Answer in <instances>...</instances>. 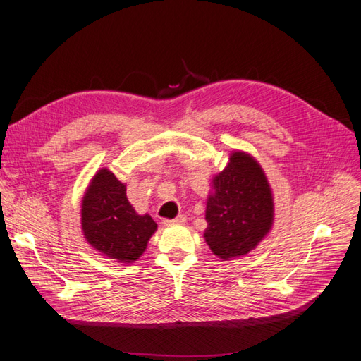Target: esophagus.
I'll return each instance as SVG.
<instances>
[{
  "mask_svg": "<svg viewBox=\"0 0 361 361\" xmlns=\"http://www.w3.org/2000/svg\"><path fill=\"white\" fill-rule=\"evenodd\" d=\"M185 221H187V218H185V215H179L176 218H173V220H164V224H166V226H174V224H185Z\"/></svg>",
  "mask_w": 361,
  "mask_h": 361,
  "instance_id": "34e87169",
  "label": "esophagus"
}]
</instances>
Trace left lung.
I'll return each instance as SVG.
<instances>
[{"instance_id": "8db88e82", "label": "left lung", "mask_w": 361, "mask_h": 361, "mask_svg": "<svg viewBox=\"0 0 361 361\" xmlns=\"http://www.w3.org/2000/svg\"><path fill=\"white\" fill-rule=\"evenodd\" d=\"M211 183L204 241L223 260L245 256L274 223V197L267 174L255 157L233 150L224 170L216 173Z\"/></svg>"}]
</instances>
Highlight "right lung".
<instances>
[{
  "instance_id": "1",
  "label": "right lung",
  "mask_w": 361,
  "mask_h": 361,
  "mask_svg": "<svg viewBox=\"0 0 361 361\" xmlns=\"http://www.w3.org/2000/svg\"><path fill=\"white\" fill-rule=\"evenodd\" d=\"M158 224L149 214L140 215L128 202L126 185L102 167L94 173L81 200L84 239L101 256L133 264L146 251Z\"/></svg>"
}]
</instances>
